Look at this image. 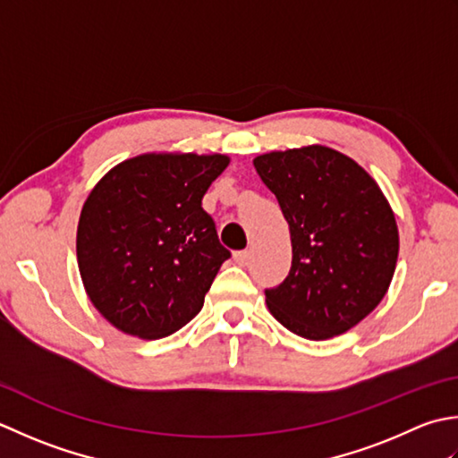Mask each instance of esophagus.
<instances>
[{
  "label": "esophagus",
  "mask_w": 458,
  "mask_h": 458,
  "mask_svg": "<svg viewBox=\"0 0 458 458\" xmlns=\"http://www.w3.org/2000/svg\"><path fill=\"white\" fill-rule=\"evenodd\" d=\"M233 259H235V263H237V265L245 267V265H247V260H249V250H237V253L233 255Z\"/></svg>",
  "instance_id": "obj_1"
}]
</instances>
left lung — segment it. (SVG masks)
Listing matches in <instances>:
<instances>
[{
  "label": "left lung",
  "mask_w": 458,
  "mask_h": 458,
  "mask_svg": "<svg viewBox=\"0 0 458 458\" xmlns=\"http://www.w3.org/2000/svg\"><path fill=\"white\" fill-rule=\"evenodd\" d=\"M291 229L293 267L267 288L270 314L306 340L348 332L386 296L395 273V216L376 180L326 146L257 156Z\"/></svg>",
  "instance_id": "obj_1"
}]
</instances>
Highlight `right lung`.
Wrapping results in <instances>:
<instances>
[{
  "instance_id": "1",
  "label": "right lung",
  "mask_w": 458,
  "mask_h": 458,
  "mask_svg": "<svg viewBox=\"0 0 458 458\" xmlns=\"http://www.w3.org/2000/svg\"><path fill=\"white\" fill-rule=\"evenodd\" d=\"M227 165L223 154H142L92 188L79 219L77 260L90 302L114 328L157 340L201 310L231 257L201 208Z\"/></svg>"
}]
</instances>
